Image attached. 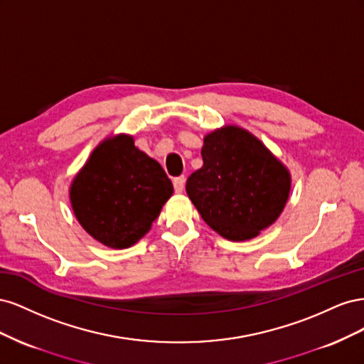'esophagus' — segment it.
Segmentation results:
<instances>
[{
  "label": "esophagus",
  "instance_id": "esophagus-1",
  "mask_svg": "<svg viewBox=\"0 0 364 364\" xmlns=\"http://www.w3.org/2000/svg\"><path fill=\"white\" fill-rule=\"evenodd\" d=\"M173 185H174V191L176 193H182L185 188V176H179V178L173 179Z\"/></svg>",
  "mask_w": 364,
  "mask_h": 364
}]
</instances>
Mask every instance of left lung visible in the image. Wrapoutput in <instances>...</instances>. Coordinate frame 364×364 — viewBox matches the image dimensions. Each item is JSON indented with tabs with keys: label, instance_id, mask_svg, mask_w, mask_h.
<instances>
[{
	"label": "left lung",
	"instance_id": "left-lung-1",
	"mask_svg": "<svg viewBox=\"0 0 364 364\" xmlns=\"http://www.w3.org/2000/svg\"><path fill=\"white\" fill-rule=\"evenodd\" d=\"M202 158L203 167L186 181V193L220 235L250 240L279 217L290 174L259 139L228 126L205 136Z\"/></svg>",
	"mask_w": 364,
	"mask_h": 364
}]
</instances>
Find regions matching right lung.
<instances>
[{"instance_id":"1","label":"right lung","mask_w":364,"mask_h":364,"mask_svg":"<svg viewBox=\"0 0 364 364\" xmlns=\"http://www.w3.org/2000/svg\"><path fill=\"white\" fill-rule=\"evenodd\" d=\"M173 194V183L155 159L118 135L98 146L71 185L80 225L105 246L124 249L144 237Z\"/></svg>"}]
</instances>
